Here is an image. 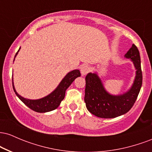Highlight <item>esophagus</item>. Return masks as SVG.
<instances>
[{
  "mask_svg": "<svg viewBox=\"0 0 152 152\" xmlns=\"http://www.w3.org/2000/svg\"><path fill=\"white\" fill-rule=\"evenodd\" d=\"M91 71V68L88 65H83L81 68V73L82 76H85Z\"/></svg>",
  "mask_w": 152,
  "mask_h": 152,
  "instance_id": "esophagus-1",
  "label": "esophagus"
}]
</instances>
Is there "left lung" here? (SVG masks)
I'll list each match as a JSON object with an SVG mask.
<instances>
[{
    "mask_svg": "<svg viewBox=\"0 0 152 152\" xmlns=\"http://www.w3.org/2000/svg\"><path fill=\"white\" fill-rule=\"evenodd\" d=\"M125 57L132 61L137 70L133 85L126 93L111 95L105 90L96 73L86 75L84 102L88 111L92 114L100 118H115L126 114L134 106L142 85L141 58L137 47L132 45Z\"/></svg>",
    "mask_w": 152,
    "mask_h": 152,
    "instance_id": "8db88e82",
    "label": "left lung"
}]
</instances>
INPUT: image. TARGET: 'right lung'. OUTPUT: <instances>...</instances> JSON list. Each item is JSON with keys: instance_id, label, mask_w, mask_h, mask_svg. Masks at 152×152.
Returning <instances> with one entry per match:
<instances>
[{"instance_id": "right-lung-1", "label": "right lung", "mask_w": 152, "mask_h": 152, "mask_svg": "<svg viewBox=\"0 0 152 152\" xmlns=\"http://www.w3.org/2000/svg\"><path fill=\"white\" fill-rule=\"evenodd\" d=\"M19 48V50H20ZM18 50V52L19 51ZM17 52L15 54V57L18 54ZM15 59V58H14ZM81 76V74H80L79 70H74L69 74L63 78V80L59 83V85L56 88L55 90L50 94L49 95L43 97L42 99H36V100H31V99H27L23 98V97L20 96L19 94L17 93L15 91L14 86H13V88L14 90L15 94L18 97L20 100L22 101L24 104L33 111H36V112L39 113H45L48 112V111H53V110L57 109L58 106L60 105L61 102L63 99L65 97V93L66 91L69 88V86L73 83L77 77Z\"/></svg>"}]
</instances>
